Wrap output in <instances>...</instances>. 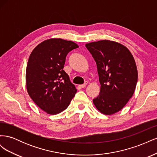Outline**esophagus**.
Here are the masks:
<instances>
[{"mask_svg": "<svg viewBox=\"0 0 157 157\" xmlns=\"http://www.w3.org/2000/svg\"><path fill=\"white\" fill-rule=\"evenodd\" d=\"M87 84H88V82H85L83 84H81V85H79V86L80 87V88H85L86 86V85H87Z\"/></svg>", "mask_w": 157, "mask_h": 157, "instance_id": "1", "label": "esophagus"}]
</instances>
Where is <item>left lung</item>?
<instances>
[{
	"label": "left lung",
	"instance_id": "8db88e82",
	"mask_svg": "<svg viewBox=\"0 0 157 157\" xmlns=\"http://www.w3.org/2000/svg\"><path fill=\"white\" fill-rule=\"evenodd\" d=\"M97 65L100 93L93 99L104 115H112L125 106L137 82L136 64L131 52L118 42L107 40L86 44Z\"/></svg>",
	"mask_w": 157,
	"mask_h": 157
}]
</instances>
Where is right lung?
<instances>
[{"mask_svg":"<svg viewBox=\"0 0 157 157\" xmlns=\"http://www.w3.org/2000/svg\"><path fill=\"white\" fill-rule=\"evenodd\" d=\"M77 48L72 41L48 39L36 46L29 56L26 69L27 92L42 110L50 115L64 111L77 91L63 69L66 56Z\"/></svg>","mask_w":157,"mask_h":157,"instance_id":"obj_1","label":"right lung"}]
</instances>
